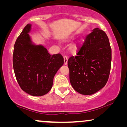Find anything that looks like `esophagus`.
Wrapping results in <instances>:
<instances>
[{"instance_id": "1", "label": "esophagus", "mask_w": 127, "mask_h": 127, "mask_svg": "<svg viewBox=\"0 0 127 127\" xmlns=\"http://www.w3.org/2000/svg\"><path fill=\"white\" fill-rule=\"evenodd\" d=\"M64 64H65V65H66L67 63V56L65 55V56L64 57Z\"/></svg>"}]
</instances>
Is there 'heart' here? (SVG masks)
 <instances>
[{"instance_id": "obj_1", "label": "heart", "mask_w": 127, "mask_h": 127, "mask_svg": "<svg viewBox=\"0 0 127 127\" xmlns=\"http://www.w3.org/2000/svg\"><path fill=\"white\" fill-rule=\"evenodd\" d=\"M76 48H77V46H76V45H74V46L72 47V50L73 51H75L76 50Z\"/></svg>"}]
</instances>
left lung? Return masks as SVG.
<instances>
[{"mask_svg":"<svg viewBox=\"0 0 127 127\" xmlns=\"http://www.w3.org/2000/svg\"><path fill=\"white\" fill-rule=\"evenodd\" d=\"M112 49L107 34L99 28L87 34L69 57V79L74 90L83 95L93 94L106 84L110 74Z\"/></svg>","mask_w":127,"mask_h":127,"instance_id":"left-lung-1","label":"left lung"}]
</instances>
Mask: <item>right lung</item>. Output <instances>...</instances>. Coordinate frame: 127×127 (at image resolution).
<instances>
[{"instance_id":"add662e5","label":"right lung","mask_w":127,"mask_h":127,"mask_svg":"<svg viewBox=\"0 0 127 127\" xmlns=\"http://www.w3.org/2000/svg\"><path fill=\"white\" fill-rule=\"evenodd\" d=\"M31 25L27 24L14 46L13 65L21 88L33 96H42L51 89L55 74L63 65L61 54L51 55L46 48L35 46L28 34Z\"/></svg>"}]
</instances>
